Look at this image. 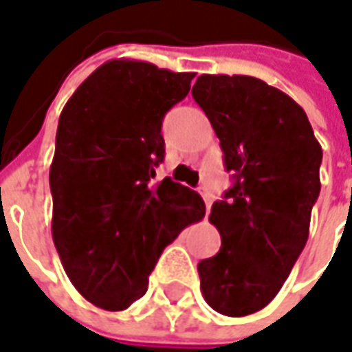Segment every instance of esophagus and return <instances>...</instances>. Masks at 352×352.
<instances>
[{
    "label": "esophagus",
    "mask_w": 352,
    "mask_h": 352,
    "mask_svg": "<svg viewBox=\"0 0 352 352\" xmlns=\"http://www.w3.org/2000/svg\"><path fill=\"white\" fill-rule=\"evenodd\" d=\"M199 193H201L205 205H207V209H209L211 204H213V195H211V192H209V188H207V186H199Z\"/></svg>",
    "instance_id": "esophagus-1"
}]
</instances>
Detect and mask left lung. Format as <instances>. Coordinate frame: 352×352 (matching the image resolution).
I'll return each mask as SVG.
<instances>
[{"instance_id":"1","label":"left lung","mask_w":352,"mask_h":352,"mask_svg":"<svg viewBox=\"0 0 352 352\" xmlns=\"http://www.w3.org/2000/svg\"><path fill=\"white\" fill-rule=\"evenodd\" d=\"M192 96L232 174L209 214L221 250L197 263L201 292L213 310L240 318L277 296L306 246L322 147L302 108L261 79L199 75Z\"/></svg>"}]
</instances>
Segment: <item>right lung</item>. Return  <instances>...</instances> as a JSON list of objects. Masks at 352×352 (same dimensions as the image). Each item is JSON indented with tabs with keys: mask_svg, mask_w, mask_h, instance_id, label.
Returning a JSON list of instances; mask_svg holds the SVG:
<instances>
[{
	"mask_svg": "<svg viewBox=\"0 0 352 352\" xmlns=\"http://www.w3.org/2000/svg\"><path fill=\"white\" fill-rule=\"evenodd\" d=\"M193 75L106 61L61 110L50 166L52 238L73 287L102 310L139 300L162 250L204 219L199 193L170 178L155 182L162 120L190 93Z\"/></svg>",
	"mask_w": 352,
	"mask_h": 352,
	"instance_id": "add662e5",
	"label": "right lung"
}]
</instances>
